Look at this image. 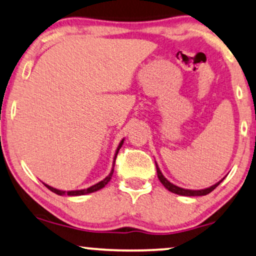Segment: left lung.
<instances>
[{"mask_svg": "<svg viewBox=\"0 0 256 256\" xmlns=\"http://www.w3.org/2000/svg\"><path fill=\"white\" fill-rule=\"evenodd\" d=\"M156 168H157V176H158V180H160V183L163 184L164 186L168 190L174 194H177V195H180V196H204V195H208L209 192H212V190L215 189L216 186H218L220 183L222 182L223 180H224V177L221 180H218V183H215L214 186H209V188H206V189H200V190H192V189H184V188H180V186H174V183H171L170 180H168L166 177H164V174H162V171L160 169V166H157L156 163Z\"/></svg>", "mask_w": 256, "mask_h": 256, "instance_id": "obj_1", "label": "left lung"}]
</instances>
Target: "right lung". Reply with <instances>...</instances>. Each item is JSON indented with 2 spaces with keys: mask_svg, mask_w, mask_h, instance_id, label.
<instances>
[{
  "mask_svg": "<svg viewBox=\"0 0 256 256\" xmlns=\"http://www.w3.org/2000/svg\"><path fill=\"white\" fill-rule=\"evenodd\" d=\"M124 140H125V138H122V140H120V143H119V145H118L117 150H116L114 157H113L112 169H111V171H110V174H108V176L105 177L104 180H100V182H98V183H96L94 186H90V188H86V189H80V190H68V192H66V190H59V189H56V188H53V186H48V184H46V183H44V184L48 188V189L50 190V192H56V195H60V196H64V195H68V196H82V195H87V194H90V192H98V190L102 189V188H104V186H106V184H108V183L110 182V180H111V178H112V174H113V170H114L116 158H117L118 151L120 150V148L122 146V144H124Z\"/></svg>",
  "mask_w": 256,
  "mask_h": 256,
  "instance_id": "obj_1",
  "label": "right lung"
}]
</instances>
